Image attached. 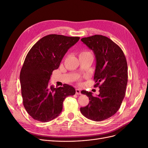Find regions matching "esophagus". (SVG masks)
<instances>
[{
    "mask_svg": "<svg viewBox=\"0 0 148 148\" xmlns=\"http://www.w3.org/2000/svg\"><path fill=\"white\" fill-rule=\"evenodd\" d=\"M76 94H77V95H80V94H81L80 89H76Z\"/></svg>",
    "mask_w": 148,
    "mask_h": 148,
    "instance_id": "1",
    "label": "esophagus"
}]
</instances>
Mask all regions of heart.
<instances>
[{"label":"heart","instance_id":"1","mask_svg":"<svg viewBox=\"0 0 148 148\" xmlns=\"http://www.w3.org/2000/svg\"><path fill=\"white\" fill-rule=\"evenodd\" d=\"M86 54H92L90 51H87V50L83 51L81 52L80 54V55H86Z\"/></svg>","mask_w":148,"mask_h":148}]
</instances>
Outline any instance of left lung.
<instances>
[{
    "mask_svg": "<svg viewBox=\"0 0 148 148\" xmlns=\"http://www.w3.org/2000/svg\"><path fill=\"white\" fill-rule=\"evenodd\" d=\"M95 56L94 79L99 94L82 90L89 99V104L80 108L81 113L92 121H101L113 116L119 109L125 95L128 80L127 63L123 50L111 39L95 35L81 39Z\"/></svg>",
    "mask_w": 148,
    "mask_h": 148,
    "instance_id": "1",
    "label": "left lung"
}]
</instances>
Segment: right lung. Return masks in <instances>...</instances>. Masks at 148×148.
<instances>
[{"mask_svg": "<svg viewBox=\"0 0 148 148\" xmlns=\"http://www.w3.org/2000/svg\"><path fill=\"white\" fill-rule=\"evenodd\" d=\"M78 37L50 34L45 36L30 49L20 72V83L24 108L32 118L46 123L58 117L63 101L76 91L64 84L55 88L48 84L53 71L58 69L68 49L79 40Z\"/></svg>", "mask_w": 148, "mask_h": 148, "instance_id": "right-lung-1", "label": "right lung"}]
</instances>
